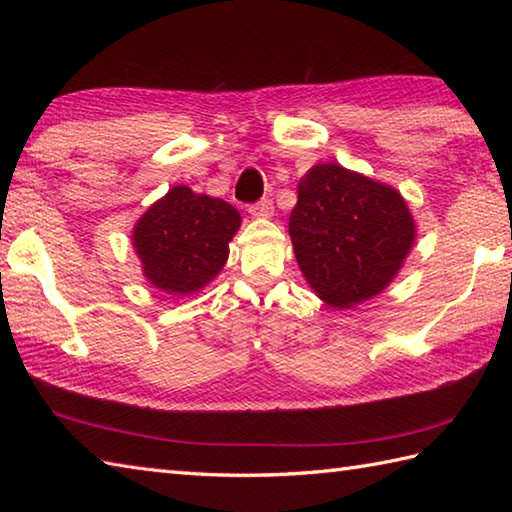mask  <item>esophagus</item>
<instances>
[{
  "mask_svg": "<svg viewBox=\"0 0 512 512\" xmlns=\"http://www.w3.org/2000/svg\"><path fill=\"white\" fill-rule=\"evenodd\" d=\"M248 213L253 215V217H273V213H275V209H273V202L270 200H259V202H255V204H250L248 206Z\"/></svg>",
  "mask_w": 512,
  "mask_h": 512,
  "instance_id": "obj_1",
  "label": "esophagus"
}]
</instances>
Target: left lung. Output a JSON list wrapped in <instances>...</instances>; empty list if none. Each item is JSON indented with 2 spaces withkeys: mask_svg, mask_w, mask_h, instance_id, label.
I'll return each mask as SVG.
<instances>
[{
  "mask_svg": "<svg viewBox=\"0 0 512 512\" xmlns=\"http://www.w3.org/2000/svg\"><path fill=\"white\" fill-rule=\"evenodd\" d=\"M288 233L308 286L339 310L380 295L418 235L398 189L339 162L314 165L299 180Z\"/></svg>",
  "mask_w": 512,
  "mask_h": 512,
  "instance_id": "1",
  "label": "left lung"
}]
</instances>
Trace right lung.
Segmentation results:
<instances>
[{
    "instance_id": "1",
    "label": "right lung",
    "mask_w": 512,
    "mask_h": 512,
    "mask_svg": "<svg viewBox=\"0 0 512 512\" xmlns=\"http://www.w3.org/2000/svg\"><path fill=\"white\" fill-rule=\"evenodd\" d=\"M239 226L235 206L176 184L138 217L132 246L151 286L191 297L220 275Z\"/></svg>"
}]
</instances>
